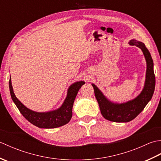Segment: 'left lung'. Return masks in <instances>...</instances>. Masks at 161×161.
<instances>
[{
    "label": "left lung",
    "instance_id": "obj_1",
    "mask_svg": "<svg viewBox=\"0 0 161 161\" xmlns=\"http://www.w3.org/2000/svg\"><path fill=\"white\" fill-rule=\"evenodd\" d=\"M131 46H136L141 49L147 62L145 82L141 93L136 98L124 103H114L106 97L102 91L92 84L95 95L97 99L103 117L109 121L115 122H127L132 120L144 109L151 100L155 89V75L153 72V62L149 50L142 42L136 39L130 40Z\"/></svg>",
    "mask_w": 161,
    "mask_h": 161
}]
</instances>
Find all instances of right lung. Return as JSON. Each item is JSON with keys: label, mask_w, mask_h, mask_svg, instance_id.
<instances>
[{"label": "right lung", "mask_w": 161, "mask_h": 161, "mask_svg": "<svg viewBox=\"0 0 161 161\" xmlns=\"http://www.w3.org/2000/svg\"><path fill=\"white\" fill-rule=\"evenodd\" d=\"M84 84V81H80L70 85L68 89L67 96L59 108L54 111L41 113L30 110L17 99L14 93L11 79H9V87L13 102L26 119L39 128L53 129L59 127L69 122L73 115L72 109L75 99L80 88Z\"/></svg>", "instance_id": "obj_1"}]
</instances>
